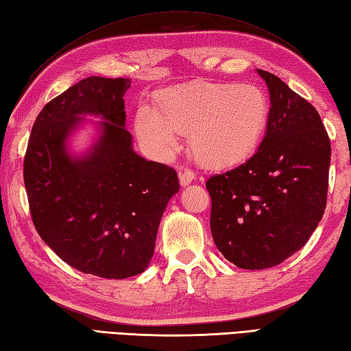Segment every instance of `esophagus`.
I'll list each match as a JSON object with an SVG mask.
<instances>
[{"label": "esophagus", "mask_w": 351, "mask_h": 351, "mask_svg": "<svg viewBox=\"0 0 351 351\" xmlns=\"http://www.w3.org/2000/svg\"><path fill=\"white\" fill-rule=\"evenodd\" d=\"M195 173L191 170H184L182 173L180 175V181H181V185L182 187H185V185H189V184H191L193 182V180H195Z\"/></svg>", "instance_id": "34e87169"}]
</instances>
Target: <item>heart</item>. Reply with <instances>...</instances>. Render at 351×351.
Instances as JSON below:
<instances>
[{"instance_id": "obj_1", "label": "heart", "mask_w": 351, "mask_h": 351, "mask_svg": "<svg viewBox=\"0 0 351 351\" xmlns=\"http://www.w3.org/2000/svg\"><path fill=\"white\" fill-rule=\"evenodd\" d=\"M269 101L256 85L197 82L167 93L161 114L143 106L136 112L138 138L167 156L178 135L191 136V152L205 167L223 169L245 161L262 141Z\"/></svg>"}]
</instances>
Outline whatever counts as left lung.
Segmentation results:
<instances>
[{"mask_svg":"<svg viewBox=\"0 0 351 351\" xmlns=\"http://www.w3.org/2000/svg\"><path fill=\"white\" fill-rule=\"evenodd\" d=\"M267 129L242 166L213 175L210 228L217 250L243 269H266L303 248L326 210L330 140L317 109L272 73Z\"/></svg>","mask_w":351,"mask_h":351,"instance_id":"obj_1","label":"left lung"}]
</instances>
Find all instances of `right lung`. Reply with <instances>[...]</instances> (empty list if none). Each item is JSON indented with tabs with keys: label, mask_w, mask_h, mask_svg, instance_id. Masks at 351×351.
Here are the masks:
<instances>
[{
	"label": "right lung",
	"mask_w": 351,
	"mask_h": 351,
	"mask_svg": "<svg viewBox=\"0 0 351 351\" xmlns=\"http://www.w3.org/2000/svg\"><path fill=\"white\" fill-rule=\"evenodd\" d=\"M129 79L86 77L48 101L34 121L24 184L38 234L84 274L121 280L154 256L158 226L180 190L175 169L132 149L123 95ZM101 116V136L82 157L67 152L80 114Z\"/></svg>",
	"instance_id": "add662e5"
}]
</instances>
